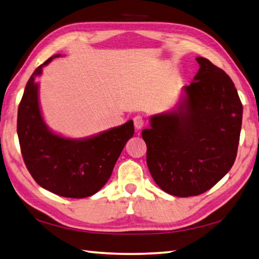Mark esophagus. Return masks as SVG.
<instances>
[{"mask_svg":"<svg viewBox=\"0 0 259 259\" xmlns=\"http://www.w3.org/2000/svg\"><path fill=\"white\" fill-rule=\"evenodd\" d=\"M133 120H134V126H135L136 131H140V130L143 128V126H144V119H143V117H142L141 115L135 116Z\"/></svg>","mask_w":259,"mask_h":259,"instance_id":"obj_1","label":"esophagus"}]
</instances>
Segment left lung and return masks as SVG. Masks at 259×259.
I'll return each instance as SVG.
<instances>
[{"instance_id": "left-lung-1", "label": "left lung", "mask_w": 259, "mask_h": 259, "mask_svg": "<svg viewBox=\"0 0 259 259\" xmlns=\"http://www.w3.org/2000/svg\"><path fill=\"white\" fill-rule=\"evenodd\" d=\"M176 109L142 132L153 180L176 197L199 196L229 172L237 156L242 104L233 80L202 57Z\"/></svg>"}]
</instances>
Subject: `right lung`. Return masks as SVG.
<instances>
[{
  "label": "right lung",
  "mask_w": 259,
  "mask_h": 259,
  "mask_svg": "<svg viewBox=\"0 0 259 259\" xmlns=\"http://www.w3.org/2000/svg\"><path fill=\"white\" fill-rule=\"evenodd\" d=\"M40 65L26 82L18 109V136L23 161L34 181L58 196L81 199L102 189L112 176L115 163L134 134L133 120L85 140L54 134L41 116L38 83Z\"/></svg>",
  "instance_id": "obj_1"
}]
</instances>
